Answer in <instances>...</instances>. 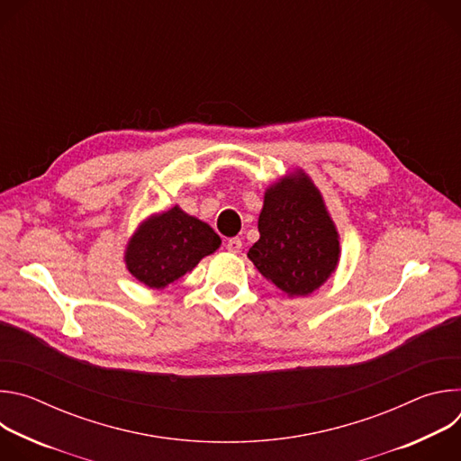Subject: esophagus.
Masks as SVG:
<instances>
[{
    "mask_svg": "<svg viewBox=\"0 0 461 461\" xmlns=\"http://www.w3.org/2000/svg\"><path fill=\"white\" fill-rule=\"evenodd\" d=\"M226 248H228V251H231V253H239V251H240V248H242V240H240L239 237L228 239V242H226Z\"/></svg>",
    "mask_w": 461,
    "mask_h": 461,
    "instance_id": "34e87169",
    "label": "esophagus"
}]
</instances>
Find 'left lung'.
<instances>
[{
    "instance_id": "left-lung-1",
    "label": "left lung",
    "mask_w": 461,
    "mask_h": 461,
    "mask_svg": "<svg viewBox=\"0 0 461 461\" xmlns=\"http://www.w3.org/2000/svg\"><path fill=\"white\" fill-rule=\"evenodd\" d=\"M257 228L260 237L248 258L288 297L310 295L336 274L339 231L304 169L297 167L267 187Z\"/></svg>"
}]
</instances>
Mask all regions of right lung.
<instances>
[{"label":"right lung","instance_id":"1","mask_svg":"<svg viewBox=\"0 0 461 461\" xmlns=\"http://www.w3.org/2000/svg\"><path fill=\"white\" fill-rule=\"evenodd\" d=\"M222 240L215 230L178 204L144 219L123 249L127 272L151 290H164L215 253Z\"/></svg>","mask_w":461,"mask_h":461}]
</instances>
